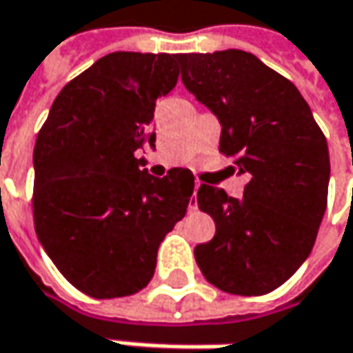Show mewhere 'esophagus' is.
<instances>
[{"label":"esophagus","instance_id":"obj_1","mask_svg":"<svg viewBox=\"0 0 353 353\" xmlns=\"http://www.w3.org/2000/svg\"><path fill=\"white\" fill-rule=\"evenodd\" d=\"M199 181H195V188H193V197H191V203H189V209H191V211H195V209H197V201H195V191H197V189H199Z\"/></svg>","mask_w":353,"mask_h":353}]
</instances>
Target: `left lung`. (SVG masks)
Masks as SVG:
<instances>
[{"instance_id": "obj_1", "label": "left lung", "mask_w": 353, "mask_h": 353, "mask_svg": "<svg viewBox=\"0 0 353 353\" xmlns=\"http://www.w3.org/2000/svg\"><path fill=\"white\" fill-rule=\"evenodd\" d=\"M181 81L219 117V152L248 174L240 199L203 183L197 205L216 232L195 248L205 279L258 297L307 260L328 201V144L299 90L244 50L179 54Z\"/></svg>"}]
</instances>
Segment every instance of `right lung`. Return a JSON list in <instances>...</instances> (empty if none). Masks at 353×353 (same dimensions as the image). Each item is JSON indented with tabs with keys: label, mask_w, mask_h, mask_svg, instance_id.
<instances>
[{
	"label": "right lung",
	"mask_w": 353,
	"mask_h": 353,
	"mask_svg": "<svg viewBox=\"0 0 353 353\" xmlns=\"http://www.w3.org/2000/svg\"><path fill=\"white\" fill-rule=\"evenodd\" d=\"M179 54L111 52L68 81L34 142L32 221L72 285L93 299L148 285L158 246L181 221L193 174L152 177L140 148L154 146V107L179 78Z\"/></svg>",
	"instance_id": "right-lung-1"
}]
</instances>
